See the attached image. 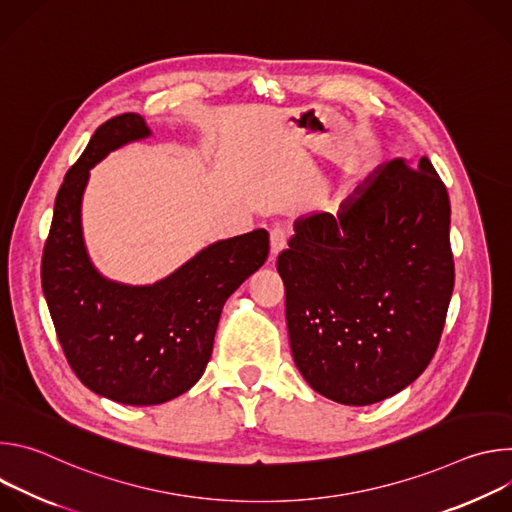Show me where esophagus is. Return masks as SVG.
Instances as JSON below:
<instances>
[{
  "label": "esophagus",
  "instance_id": "obj_1",
  "mask_svg": "<svg viewBox=\"0 0 512 512\" xmlns=\"http://www.w3.org/2000/svg\"><path fill=\"white\" fill-rule=\"evenodd\" d=\"M287 245V231L283 227H273L271 229V259H275Z\"/></svg>",
  "mask_w": 512,
  "mask_h": 512
}]
</instances>
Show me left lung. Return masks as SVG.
I'll list each match as a JSON object with an SVG mask.
<instances>
[{
    "instance_id": "8db88e82",
    "label": "left lung",
    "mask_w": 512,
    "mask_h": 512,
    "mask_svg": "<svg viewBox=\"0 0 512 512\" xmlns=\"http://www.w3.org/2000/svg\"><path fill=\"white\" fill-rule=\"evenodd\" d=\"M277 271L294 362L342 405L411 385L440 344L454 291L450 198L423 156L379 166L338 214L294 223Z\"/></svg>"
}]
</instances>
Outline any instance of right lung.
Masks as SVG:
<instances>
[{
    "label": "right lung",
    "instance_id": "obj_1",
    "mask_svg": "<svg viewBox=\"0 0 512 512\" xmlns=\"http://www.w3.org/2000/svg\"><path fill=\"white\" fill-rule=\"evenodd\" d=\"M152 135L137 113L105 121L56 194L42 253V289L70 369L93 393L123 405H160L202 377L225 302L269 255L257 229L216 241L150 285L107 279L81 225L91 168L125 143Z\"/></svg>",
    "mask_w": 512,
    "mask_h": 512
}]
</instances>
